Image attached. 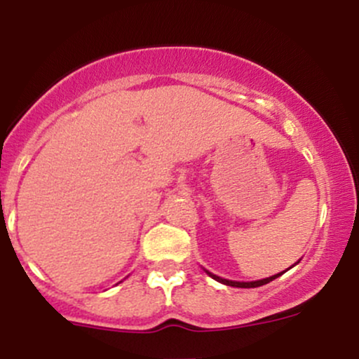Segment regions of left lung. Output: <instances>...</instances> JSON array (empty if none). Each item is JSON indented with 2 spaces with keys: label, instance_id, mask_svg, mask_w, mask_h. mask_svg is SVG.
Wrapping results in <instances>:
<instances>
[{
  "label": "left lung",
  "instance_id": "left-lung-1",
  "mask_svg": "<svg viewBox=\"0 0 359 359\" xmlns=\"http://www.w3.org/2000/svg\"><path fill=\"white\" fill-rule=\"evenodd\" d=\"M204 271L209 275V277H212L214 280H217V282H219V283H224V285H229V287H238V288L262 287V285H265V283H269V282H271V280H275L277 277H280V275H282V273H277V275H273V277L263 278V280H255V282H234V280H226V278L217 277V275H214V273H211V271H208V270H204Z\"/></svg>",
  "mask_w": 359,
  "mask_h": 359
}]
</instances>
